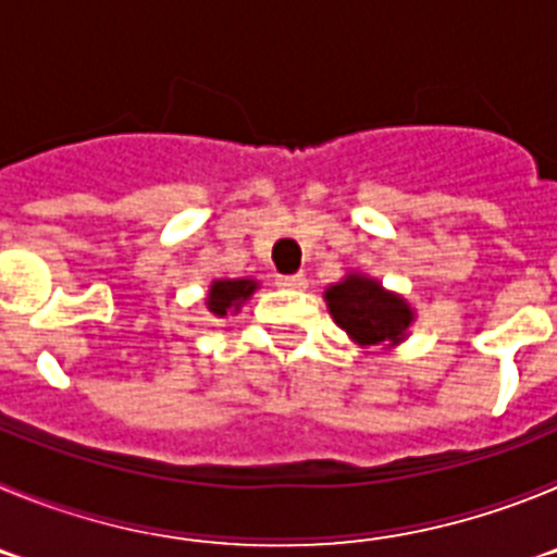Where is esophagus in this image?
Returning <instances> with one entry per match:
<instances>
[{
  "label": "esophagus",
  "instance_id": "esophagus-1",
  "mask_svg": "<svg viewBox=\"0 0 557 557\" xmlns=\"http://www.w3.org/2000/svg\"><path fill=\"white\" fill-rule=\"evenodd\" d=\"M275 284L284 289H304L307 287V275L304 273H289V275H275Z\"/></svg>",
  "mask_w": 557,
  "mask_h": 557
}]
</instances>
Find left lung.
I'll use <instances>...</instances> for the list:
<instances>
[{"label":"left lung","mask_w":557,"mask_h":557,"mask_svg":"<svg viewBox=\"0 0 557 557\" xmlns=\"http://www.w3.org/2000/svg\"><path fill=\"white\" fill-rule=\"evenodd\" d=\"M337 323L359 348L396 346L407 337L412 323L410 304L396 293H387L376 278L348 273L343 282L323 293Z\"/></svg>","instance_id":"left-lung-1"}]
</instances>
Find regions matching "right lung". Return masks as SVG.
Here are the masks:
<instances>
[{
	"label": "right lung",
	"instance_id": "1",
	"mask_svg": "<svg viewBox=\"0 0 557 557\" xmlns=\"http://www.w3.org/2000/svg\"><path fill=\"white\" fill-rule=\"evenodd\" d=\"M256 287H259V282H253V278H218L209 287L206 307H209L211 314H218V318L234 314L256 293Z\"/></svg>",
	"mask_w": 557,
	"mask_h": 557
}]
</instances>
